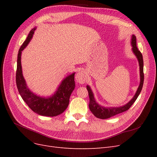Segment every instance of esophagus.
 <instances>
[{"instance_id": "34e87169", "label": "esophagus", "mask_w": 157, "mask_h": 157, "mask_svg": "<svg viewBox=\"0 0 157 157\" xmlns=\"http://www.w3.org/2000/svg\"><path fill=\"white\" fill-rule=\"evenodd\" d=\"M76 80L79 83V84H84L85 82L86 81V73L83 69L80 70L78 72L76 75Z\"/></svg>"}]
</instances>
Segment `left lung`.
<instances>
[{
  "mask_svg": "<svg viewBox=\"0 0 157 157\" xmlns=\"http://www.w3.org/2000/svg\"><path fill=\"white\" fill-rule=\"evenodd\" d=\"M131 45H132V50L133 53L134 54L136 57L137 59L140 66V85L137 88V91L135 95L133 97L131 100L128 101L125 105L120 106V107H104L102 106L96 101V99L94 98V95L92 92L91 88L90 86L87 85L86 88L88 91L89 98H90V103H89V108L90 110L94 114V115L98 118H101V119H106L111 117L115 116L117 114L121 113L122 112H124L129 109L130 107L132 105V104L135 102L137 99V97L142 90L144 84V60H143V56L140 52V51L137 49L136 46V37L134 35H132L131 38Z\"/></svg>",
  "mask_w": 157,
  "mask_h": 157,
  "instance_id": "obj_1",
  "label": "left lung"
}]
</instances>
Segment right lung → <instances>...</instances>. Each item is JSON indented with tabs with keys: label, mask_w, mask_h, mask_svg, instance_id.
Masks as SVG:
<instances>
[{
	"label": "right lung",
	"mask_w": 157,
	"mask_h": 157,
	"mask_svg": "<svg viewBox=\"0 0 157 157\" xmlns=\"http://www.w3.org/2000/svg\"><path fill=\"white\" fill-rule=\"evenodd\" d=\"M36 27L29 32L26 40L19 50L17 60L16 85L20 96L33 111L41 116L56 117L63 113L67 108L71 93L75 89V74L73 73L66 77L61 81L55 93L50 96L42 97L33 93L27 87L23 77L21 63L22 51L29 43Z\"/></svg>",
	"instance_id": "add662e5"
}]
</instances>
